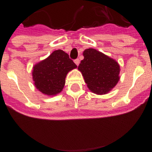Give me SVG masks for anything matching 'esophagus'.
<instances>
[{
    "label": "esophagus",
    "instance_id": "34e87169",
    "mask_svg": "<svg viewBox=\"0 0 152 152\" xmlns=\"http://www.w3.org/2000/svg\"><path fill=\"white\" fill-rule=\"evenodd\" d=\"M75 61V64H77V66H78V64H79V63H80V60H79V59H78V58H76V59H75V61Z\"/></svg>",
    "mask_w": 152,
    "mask_h": 152
}]
</instances>
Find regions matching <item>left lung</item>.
Returning a JSON list of instances; mask_svg holds the SVG:
<instances>
[{
  "label": "left lung",
  "mask_w": 152,
  "mask_h": 152,
  "mask_svg": "<svg viewBox=\"0 0 152 152\" xmlns=\"http://www.w3.org/2000/svg\"><path fill=\"white\" fill-rule=\"evenodd\" d=\"M83 56L78 70L90 91L99 95L107 94L119 80L118 62L94 49H85Z\"/></svg>",
  "instance_id": "1"
}]
</instances>
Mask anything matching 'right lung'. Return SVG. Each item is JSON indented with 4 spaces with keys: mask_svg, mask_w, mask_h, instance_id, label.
I'll list each match as a JSON object with an SVG mask.
<instances>
[{
    "mask_svg": "<svg viewBox=\"0 0 152 152\" xmlns=\"http://www.w3.org/2000/svg\"><path fill=\"white\" fill-rule=\"evenodd\" d=\"M76 68L77 65L64 51H54L47 58L33 67L35 86L44 94L55 96L62 91L67 74Z\"/></svg>",
    "mask_w": 152,
    "mask_h": 152,
    "instance_id": "obj_1",
    "label": "right lung"
}]
</instances>
